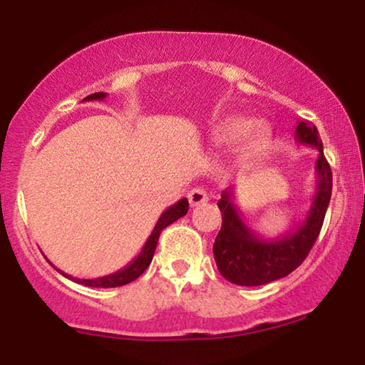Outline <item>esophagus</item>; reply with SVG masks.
Listing matches in <instances>:
<instances>
[{"label":"esophagus","mask_w":365,"mask_h":365,"mask_svg":"<svg viewBox=\"0 0 365 365\" xmlns=\"http://www.w3.org/2000/svg\"><path fill=\"white\" fill-rule=\"evenodd\" d=\"M188 202L192 207H200V205L208 202V195L203 188H192L188 192Z\"/></svg>","instance_id":"esophagus-1"}]
</instances>
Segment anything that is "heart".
<instances>
[{
  "instance_id": "obj_1",
  "label": "heart",
  "mask_w": 365,
  "mask_h": 365,
  "mask_svg": "<svg viewBox=\"0 0 365 365\" xmlns=\"http://www.w3.org/2000/svg\"><path fill=\"white\" fill-rule=\"evenodd\" d=\"M251 126H253V124H251L250 120L243 119V117H232V119L223 122V125L220 127L218 138L222 142L233 143L238 142L240 138H243L248 132L250 135H258L259 127H254V129L251 130Z\"/></svg>"
}]
</instances>
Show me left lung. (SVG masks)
I'll return each instance as SVG.
<instances>
[{
    "label": "left lung",
    "mask_w": 365,
    "mask_h": 365,
    "mask_svg": "<svg viewBox=\"0 0 365 365\" xmlns=\"http://www.w3.org/2000/svg\"><path fill=\"white\" fill-rule=\"evenodd\" d=\"M296 140L314 147L319 152L316 160V195L306 218L292 232L276 240L256 235L241 218L233 203V188L223 190L218 208L222 212V230L213 245L218 271L230 283L240 286H261L292 273L314 246L324 223L327 205L331 202L332 172L322 150L316 125L297 122Z\"/></svg>",
    "instance_id": "obj_1"
}]
</instances>
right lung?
Segmentation results:
<instances>
[{
    "label": "right lung",
    "mask_w": 365,
    "mask_h": 365,
    "mask_svg": "<svg viewBox=\"0 0 365 365\" xmlns=\"http://www.w3.org/2000/svg\"><path fill=\"white\" fill-rule=\"evenodd\" d=\"M106 92H96V94H91L87 96L84 101H102L106 99ZM188 212V200L187 198H182L180 202H177L175 205H172V207H168L165 212L160 215V218H158V222L155 225V228H153V232L148 236V240L145 241V245H143V248L140 253L135 259L132 261L125 266V268H122L119 271H115V273L112 274H107V276H102V278H92V279H79V278H73L71 274H66L63 271H59L61 274L66 276V278L74 281V283H79V284H84V286H91V287H117V286H124V284H129L132 281H135L138 276H140L143 271L148 268V264L152 263V258H153V253H155V248H157V243H158V236H160L162 230L167 228L168 225H172L173 222H177L178 218H182L187 215Z\"/></svg>",
    "instance_id": "add662e5"
}]
</instances>
